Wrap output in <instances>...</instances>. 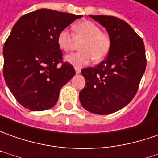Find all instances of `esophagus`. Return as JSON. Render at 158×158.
Listing matches in <instances>:
<instances>
[{"mask_svg": "<svg viewBox=\"0 0 158 158\" xmlns=\"http://www.w3.org/2000/svg\"><path fill=\"white\" fill-rule=\"evenodd\" d=\"M75 69H76V73H77V75L81 73V69H79V68H76Z\"/></svg>", "mask_w": 158, "mask_h": 158, "instance_id": "34e87169", "label": "esophagus"}]
</instances>
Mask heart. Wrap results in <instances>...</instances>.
<instances>
[{
    "label": "heart",
    "instance_id": "heart-1",
    "mask_svg": "<svg viewBox=\"0 0 158 158\" xmlns=\"http://www.w3.org/2000/svg\"><path fill=\"white\" fill-rule=\"evenodd\" d=\"M74 36L67 28H62L57 35V44L63 51L68 52L74 46L73 37L81 41L79 45L81 51L65 56V61L75 67H81L93 61L100 62L110 54L111 40L110 35L101 31L100 27L91 21H81L73 26Z\"/></svg>",
    "mask_w": 158,
    "mask_h": 158
}]
</instances>
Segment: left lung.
I'll list each match as a JSON object with an SVG mask.
<instances>
[{
  "label": "left lung",
  "mask_w": 158,
  "mask_h": 158,
  "mask_svg": "<svg viewBox=\"0 0 158 158\" xmlns=\"http://www.w3.org/2000/svg\"><path fill=\"white\" fill-rule=\"evenodd\" d=\"M106 28L111 40L110 54L95 68L81 69L86 85L79 93L82 107L107 115L121 110L136 96L145 71L143 41L123 20L110 15H89Z\"/></svg>",
  "instance_id": "obj_1"
}]
</instances>
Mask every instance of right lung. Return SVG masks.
I'll use <instances>...</instances> for the list:
<instances>
[{
  "label": "right lung",
  "mask_w": 158,
  "mask_h": 158,
  "mask_svg": "<svg viewBox=\"0 0 158 158\" xmlns=\"http://www.w3.org/2000/svg\"><path fill=\"white\" fill-rule=\"evenodd\" d=\"M69 13L42 8L22 15L3 46V76L16 101L32 111L56 103L62 86L75 76L62 61L57 35L77 19Z\"/></svg>",
  "instance_id": "1"
}]
</instances>
